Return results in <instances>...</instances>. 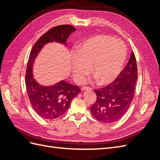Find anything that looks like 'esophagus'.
Segmentation results:
<instances>
[{
  "mask_svg": "<svg viewBox=\"0 0 160 160\" xmlns=\"http://www.w3.org/2000/svg\"><path fill=\"white\" fill-rule=\"evenodd\" d=\"M81 90L82 91H85V90H93V89H92V88H91V87H87V86H83L81 88Z\"/></svg>",
  "mask_w": 160,
  "mask_h": 160,
  "instance_id": "obj_1",
  "label": "esophagus"
}]
</instances>
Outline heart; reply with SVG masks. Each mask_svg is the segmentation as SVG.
Instances as JSON below:
<instances>
[{"label": "heart", "mask_w": 160, "mask_h": 160, "mask_svg": "<svg viewBox=\"0 0 160 160\" xmlns=\"http://www.w3.org/2000/svg\"><path fill=\"white\" fill-rule=\"evenodd\" d=\"M127 53V47L122 41L107 35L91 37L82 43L71 58L72 74L81 82L92 67L98 83H109L122 71Z\"/></svg>", "instance_id": "b5f03b06"}]
</instances>
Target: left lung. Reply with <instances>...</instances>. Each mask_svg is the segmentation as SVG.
Wrapping results in <instances>:
<instances>
[{
  "label": "left lung",
  "instance_id": "obj_1",
  "mask_svg": "<svg viewBox=\"0 0 160 160\" xmlns=\"http://www.w3.org/2000/svg\"><path fill=\"white\" fill-rule=\"evenodd\" d=\"M137 79L136 59L133 52L128 64L112 83L94 90L97 99L90 108L92 115L105 123H114L120 119L132 103Z\"/></svg>",
  "mask_w": 160,
  "mask_h": 160
}]
</instances>
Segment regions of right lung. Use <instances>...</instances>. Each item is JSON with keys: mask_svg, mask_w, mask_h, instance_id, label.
Here are the masks:
<instances>
[{"mask_svg": "<svg viewBox=\"0 0 160 160\" xmlns=\"http://www.w3.org/2000/svg\"><path fill=\"white\" fill-rule=\"evenodd\" d=\"M75 31V28L69 25L52 27L38 38L31 51L25 74L27 95L32 109L44 119H53L63 115L68 110L72 99L79 94L81 89L78 86L65 81L50 87L40 85L32 76L34 61L47 43L55 41L65 44L69 35Z\"/></svg>", "mask_w": 160, "mask_h": 160, "instance_id": "obj_1", "label": "right lung"}]
</instances>
